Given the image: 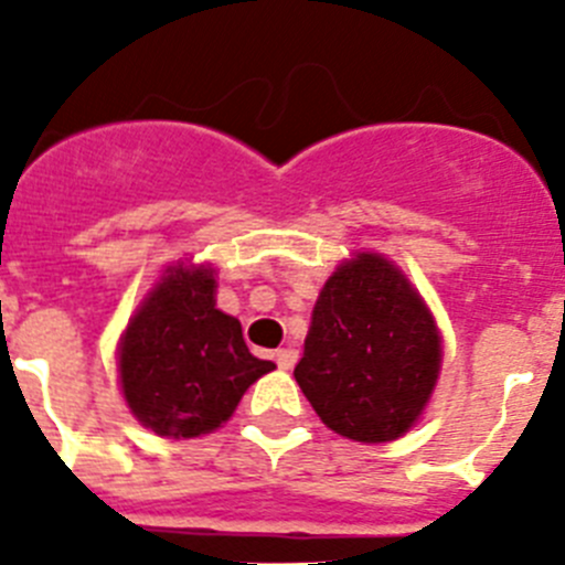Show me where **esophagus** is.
I'll use <instances>...</instances> for the list:
<instances>
[{
	"mask_svg": "<svg viewBox=\"0 0 565 565\" xmlns=\"http://www.w3.org/2000/svg\"><path fill=\"white\" fill-rule=\"evenodd\" d=\"M274 359H277L279 371H291L294 364H297V351H294V348H279V351L274 353Z\"/></svg>",
	"mask_w": 565,
	"mask_h": 565,
	"instance_id": "34e87169",
	"label": "esophagus"
}]
</instances>
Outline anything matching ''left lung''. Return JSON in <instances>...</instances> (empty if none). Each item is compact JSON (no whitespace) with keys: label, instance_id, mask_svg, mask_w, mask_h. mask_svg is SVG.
Returning a JSON list of instances; mask_svg holds the SVG:
<instances>
[{"label":"left lung","instance_id":"obj_1","mask_svg":"<svg viewBox=\"0 0 565 565\" xmlns=\"http://www.w3.org/2000/svg\"><path fill=\"white\" fill-rule=\"evenodd\" d=\"M441 371V337L411 279L359 252L319 291L294 379L326 427L362 444L404 436Z\"/></svg>","mask_w":565,"mask_h":565}]
</instances>
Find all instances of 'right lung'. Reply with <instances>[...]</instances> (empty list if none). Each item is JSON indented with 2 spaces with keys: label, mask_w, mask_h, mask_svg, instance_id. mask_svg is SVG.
<instances>
[{
  "label": "right lung",
  "mask_w": 565,
  "mask_h": 565,
  "mask_svg": "<svg viewBox=\"0 0 565 565\" xmlns=\"http://www.w3.org/2000/svg\"><path fill=\"white\" fill-rule=\"evenodd\" d=\"M212 266H169L129 319L118 373L129 411L167 438H198L228 422L274 362L248 353L243 328L214 306Z\"/></svg>",
  "instance_id": "add662e5"
}]
</instances>
